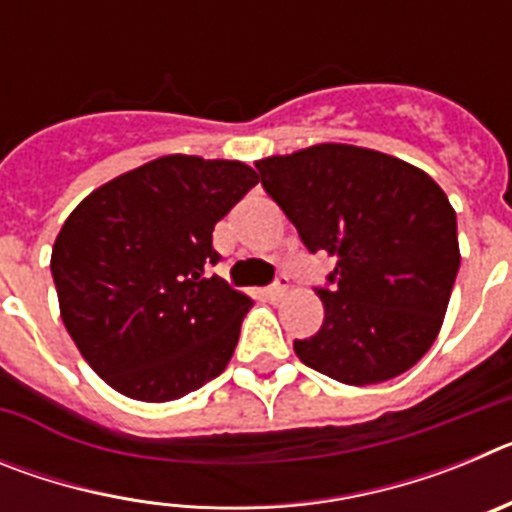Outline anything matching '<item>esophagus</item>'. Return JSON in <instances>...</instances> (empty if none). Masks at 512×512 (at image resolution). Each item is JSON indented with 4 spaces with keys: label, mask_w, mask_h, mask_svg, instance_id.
I'll return each mask as SVG.
<instances>
[{
    "label": "esophagus",
    "mask_w": 512,
    "mask_h": 512,
    "mask_svg": "<svg viewBox=\"0 0 512 512\" xmlns=\"http://www.w3.org/2000/svg\"><path fill=\"white\" fill-rule=\"evenodd\" d=\"M287 289H289V277L287 274H279V277L269 284L266 295H269V300H282V297L287 295Z\"/></svg>",
    "instance_id": "obj_1"
}]
</instances>
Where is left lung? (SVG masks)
<instances>
[{
	"instance_id": "left-lung-1",
	"label": "left lung",
	"mask_w": 512,
	"mask_h": 512,
	"mask_svg": "<svg viewBox=\"0 0 512 512\" xmlns=\"http://www.w3.org/2000/svg\"><path fill=\"white\" fill-rule=\"evenodd\" d=\"M256 169L307 251L336 259L315 287L323 325L295 341L302 364L343 384L408 372L436 341L459 271L449 197L425 171L346 143L264 158Z\"/></svg>"
}]
</instances>
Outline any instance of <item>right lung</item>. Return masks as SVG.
<instances>
[{"label": "right lung", "instance_id": "right-lung-1", "mask_svg": "<svg viewBox=\"0 0 512 512\" xmlns=\"http://www.w3.org/2000/svg\"><path fill=\"white\" fill-rule=\"evenodd\" d=\"M259 182L241 161L161 156L63 223L51 256L61 318L122 395L166 402L228 366L251 300L212 274V230Z\"/></svg>", "mask_w": 512, "mask_h": 512}]
</instances>
